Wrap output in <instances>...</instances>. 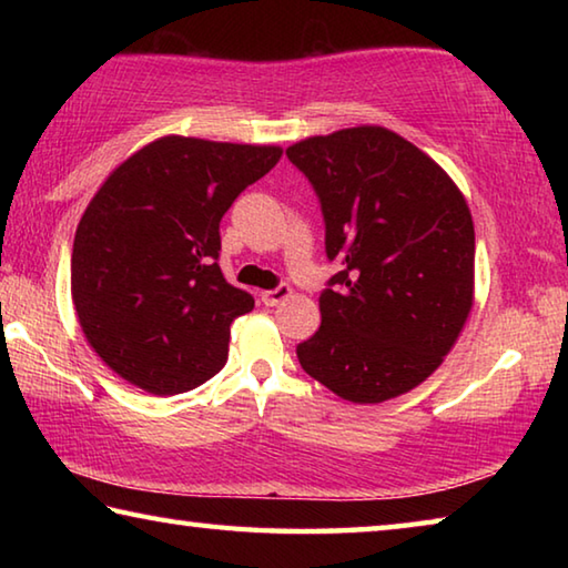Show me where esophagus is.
<instances>
[{"mask_svg": "<svg viewBox=\"0 0 568 568\" xmlns=\"http://www.w3.org/2000/svg\"><path fill=\"white\" fill-rule=\"evenodd\" d=\"M291 293H293V287L287 285V283H281L277 287H273V291L261 293V301H263L267 307H273V305H277V303H283L285 297H291Z\"/></svg>", "mask_w": 568, "mask_h": 568, "instance_id": "obj_1", "label": "esophagus"}]
</instances>
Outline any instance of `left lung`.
Here are the masks:
<instances>
[{"mask_svg":"<svg viewBox=\"0 0 568 568\" xmlns=\"http://www.w3.org/2000/svg\"><path fill=\"white\" fill-rule=\"evenodd\" d=\"M287 160L318 195L321 328L297 345L307 376L353 403L408 393L454 348L474 305V220L434 160L386 128L295 142Z\"/></svg>","mask_w":568,"mask_h":568,"instance_id":"8db88e82","label":"left lung"}]
</instances>
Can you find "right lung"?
Masks as SVG:
<instances>
[{
	"label": "right lung",
	"mask_w": 568,
	"mask_h": 568,
	"mask_svg": "<svg viewBox=\"0 0 568 568\" xmlns=\"http://www.w3.org/2000/svg\"><path fill=\"white\" fill-rule=\"evenodd\" d=\"M283 150L170 134L104 180L77 225L72 301L94 353L155 396L197 388L227 361L253 295L220 271V220Z\"/></svg>",
	"instance_id": "add662e5"
}]
</instances>
